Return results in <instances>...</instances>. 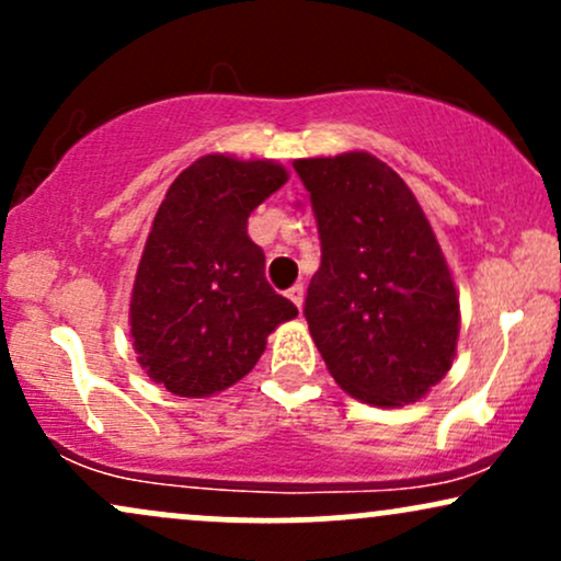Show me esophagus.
I'll return each mask as SVG.
<instances>
[{
    "label": "esophagus",
    "instance_id": "obj_1",
    "mask_svg": "<svg viewBox=\"0 0 561 561\" xmlns=\"http://www.w3.org/2000/svg\"><path fill=\"white\" fill-rule=\"evenodd\" d=\"M302 295H306V289H302V285H293L287 289V298L298 306V311L302 308Z\"/></svg>",
    "mask_w": 561,
    "mask_h": 561
}]
</instances>
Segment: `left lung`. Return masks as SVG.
I'll list each match as a JSON object with an SVG mask.
<instances>
[{
  "mask_svg": "<svg viewBox=\"0 0 561 561\" xmlns=\"http://www.w3.org/2000/svg\"><path fill=\"white\" fill-rule=\"evenodd\" d=\"M321 266L308 330L345 392L371 405L420 401L446 377L459 340V293L414 192L369 152L300 158Z\"/></svg>",
  "mask_w": 561,
  "mask_h": 561,
  "instance_id": "8db88e82",
  "label": "left lung"
}]
</instances>
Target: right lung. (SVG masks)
Wrapping results in <instances>:
<instances>
[{
  "instance_id": "add662e5",
  "label": "right lung",
  "mask_w": 561,
  "mask_h": 561,
  "mask_svg": "<svg viewBox=\"0 0 561 561\" xmlns=\"http://www.w3.org/2000/svg\"><path fill=\"white\" fill-rule=\"evenodd\" d=\"M287 182L274 160L197 158L173 179L131 289L137 362L179 398L231 388L259 364L266 337L298 308L266 282L248 218Z\"/></svg>"
}]
</instances>
